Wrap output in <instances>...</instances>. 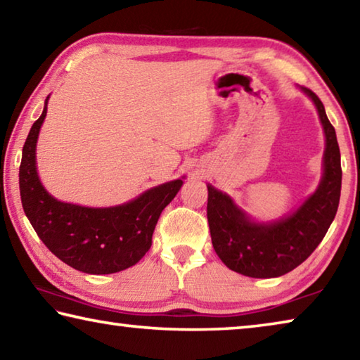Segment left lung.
I'll use <instances>...</instances> for the list:
<instances>
[{
	"mask_svg": "<svg viewBox=\"0 0 360 360\" xmlns=\"http://www.w3.org/2000/svg\"><path fill=\"white\" fill-rule=\"evenodd\" d=\"M302 90L318 109L326 135L324 174L316 192L300 208L278 221L254 222L227 193L208 184V224L214 251L230 270L251 278L283 276L307 260L324 238L337 214L341 192L340 148L324 105L307 87Z\"/></svg>",
	"mask_w": 360,
	"mask_h": 360,
	"instance_id": "left-lung-1",
	"label": "left lung"
}]
</instances>
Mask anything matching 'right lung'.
<instances>
[{
    "instance_id": "1",
    "label": "right lung",
    "mask_w": 360,
    "mask_h": 360,
    "mask_svg": "<svg viewBox=\"0 0 360 360\" xmlns=\"http://www.w3.org/2000/svg\"><path fill=\"white\" fill-rule=\"evenodd\" d=\"M47 100L22 150L19 186L23 211L53 255L89 275H111L133 266L152 245L158 217L179 192L182 179L152 187L129 203L89 208L63 203L42 187L36 172V143Z\"/></svg>"
}]
</instances>
